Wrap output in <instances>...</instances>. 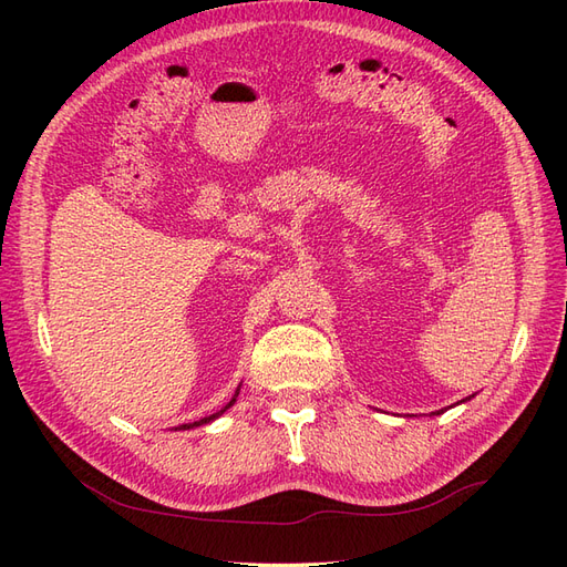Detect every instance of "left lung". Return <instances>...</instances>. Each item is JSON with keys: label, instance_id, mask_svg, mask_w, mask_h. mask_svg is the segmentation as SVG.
I'll return each mask as SVG.
<instances>
[{"label": "left lung", "instance_id": "8db88e82", "mask_svg": "<svg viewBox=\"0 0 567 567\" xmlns=\"http://www.w3.org/2000/svg\"><path fill=\"white\" fill-rule=\"evenodd\" d=\"M468 400H471V398H468Z\"/></svg>", "mask_w": 567, "mask_h": 567}]
</instances>
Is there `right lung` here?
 I'll return each mask as SVG.
<instances>
[{
    "label": "right lung",
    "instance_id": "right-lung-1",
    "mask_svg": "<svg viewBox=\"0 0 567 567\" xmlns=\"http://www.w3.org/2000/svg\"><path fill=\"white\" fill-rule=\"evenodd\" d=\"M238 390H241V385L236 388V394L234 398L229 400V404L225 406V409H219V411H215V414H210V416H205V419H200V421H194V423H184V425H179V427H175V431H192V427H198V425H205V423H210V421H215V419H219L221 414H225V411L236 402V398H238Z\"/></svg>",
    "mask_w": 567,
    "mask_h": 567
}]
</instances>
